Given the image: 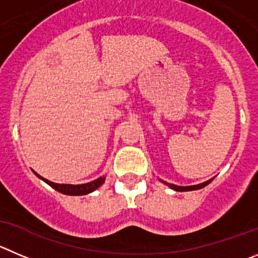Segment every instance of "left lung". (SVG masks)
Instances as JSON below:
<instances>
[{
  "label": "left lung",
  "mask_w": 258,
  "mask_h": 258,
  "mask_svg": "<svg viewBox=\"0 0 258 258\" xmlns=\"http://www.w3.org/2000/svg\"><path fill=\"white\" fill-rule=\"evenodd\" d=\"M210 182H211V179L208 180V182H204V183H201V184H196V186H187V187L175 186V184H172V183H167V184L170 187V188L174 189V191L183 192V191H194V189H200V188H202V187L208 186V184L210 183Z\"/></svg>",
  "instance_id": "obj_1"
}]
</instances>
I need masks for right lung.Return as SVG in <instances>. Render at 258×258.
I'll return each instance as SVG.
<instances>
[{"mask_svg":"<svg viewBox=\"0 0 258 258\" xmlns=\"http://www.w3.org/2000/svg\"><path fill=\"white\" fill-rule=\"evenodd\" d=\"M37 174V173H35ZM38 175V174H37ZM40 179H43L45 183L49 184L52 188H54L56 191L61 192V194L64 195H71V196H80V195H86V194H90V192L95 191L98 187L102 186L104 183V179L105 177H100L98 179L93 180V182H89V183L85 184H58V183H53L50 180L45 179V178H42L40 175H38Z\"/></svg>","mask_w":258,"mask_h":258,"instance_id":"obj_1","label":"right lung"}]
</instances>
